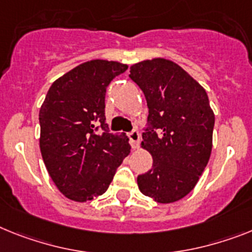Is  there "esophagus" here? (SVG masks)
<instances>
[{
  "label": "esophagus",
  "mask_w": 252,
  "mask_h": 252,
  "mask_svg": "<svg viewBox=\"0 0 252 252\" xmlns=\"http://www.w3.org/2000/svg\"><path fill=\"white\" fill-rule=\"evenodd\" d=\"M128 137H129L130 145H132L133 149H138L139 139H141V136H139L138 130H132L130 133H128Z\"/></svg>",
  "instance_id": "obj_1"
}]
</instances>
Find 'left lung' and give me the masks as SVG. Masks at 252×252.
I'll return each instance as SVG.
<instances>
[{"mask_svg":"<svg viewBox=\"0 0 252 252\" xmlns=\"http://www.w3.org/2000/svg\"><path fill=\"white\" fill-rule=\"evenodd\" d=\"M129 73L147 101L149 129L141 147L154 160L149 172L138 175L137 185L156 202L178 201L193 189L208 165L214 111L204 87L174 61H139Z\"/></svg>","mask_w":252,"mask_h":252,"instance_id":"1","label":"left lung"}]
</instances>
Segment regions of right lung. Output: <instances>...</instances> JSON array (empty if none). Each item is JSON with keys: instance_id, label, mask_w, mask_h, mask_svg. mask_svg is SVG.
<instances>
[{"instance_id": "1", "label": "right lung", "mask_w": 252, "mask_h": 252, "mask_svg": "<svg viewBox=\"0 0 252 252\" xmlns=\"http://www.w3.org/2000/svg\"><path fill=\"white\" fill-rule=\"evenodd\" d=\"M128 65L96 59L78 65L50 87L39 110V149L51 179L69 200L86 202L106 192L129 155V138L109 133L106 87ZM103 132L96 133L94 123Z\"/></svg>"}]
</instances>
